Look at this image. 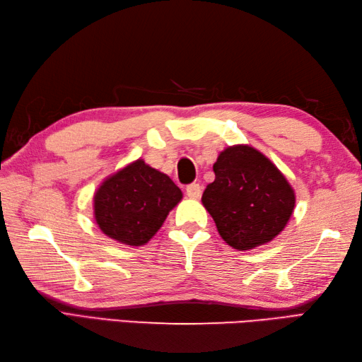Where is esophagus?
Segmentation results:
<instances>
[{
    "label": "esophagus",
    "mask_w": 362,
    "mask_h": 362,
    "mask_svg": "<svg viewBox=\"0 0 362 362\" xmlns=\"http://www.w3.org/2000/svg\"><path fill=\"white\" fill-rule=\"evenodd\" d=\"M187 194L191 199H199L202 194V187L199 185V183H189L187 187Z\"/></svg>",
    "instance_id": "esophagus-1"
}]
</instances>
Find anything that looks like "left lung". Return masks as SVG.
<instances>
[{
    "label": "left lung",
    "mask_w": 362,
    "mask_h": 362,
    "mask_svg": "<svg viewBox=\"0 0 362 362\" xmlns=\"http://www.w3.org/2000/svg\"><path fill=\"white\" fill-rule=\"evenodd\" d=\"M202 204L228 245L249 250L272 241L294 210L296 196L271 160L250 146H233L213 165Z\"/></svg>",
    "instance_id": "1"
}]
</instances>
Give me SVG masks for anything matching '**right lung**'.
<instances>
[{
	"label": "right lung",
	"mask_w": 362,
	"mask_h": 362,
	"mask_svg": "<svg viewBox=\"0 0 362 362\" xmlns=\"http://www.w3.org/2000/svg\"><path fill=\"white\" fill-rule=\"evenodd\" d=\"M180 199V188L166 174L136 160L99 187L95 219L112 240L143 245L157 233Z\"/></svg>",
	"instance_id": "1"
}]
</instances>
